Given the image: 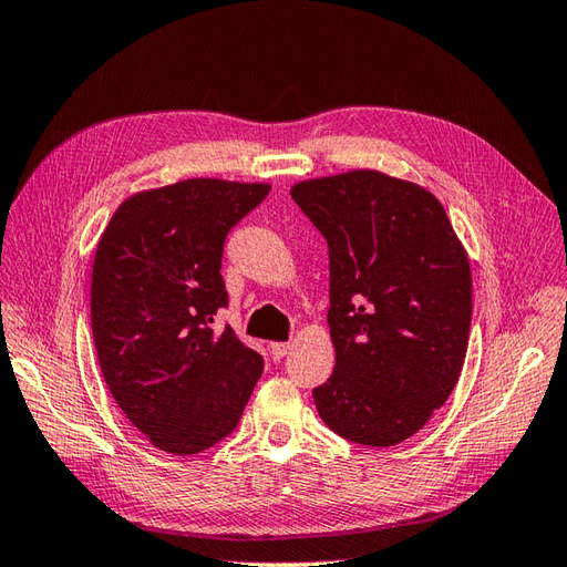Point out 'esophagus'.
I'll list each match as a JSON object with an SVG mask.
<instances>
[{
  "label": "esophagus",
  "instance_id": "34e87169",
  "mask_svg": "<svg viewBox=\"0 0 567 567\" xmlns=\"http://www.w3.org/2000/svg\"><path fill=\"white\" fill-rule=\"evenodd\" d=\"M269 352L279 362V359H284L290 352V342H269Z\"/></svg>",
  "mask_w": 567,
  "mask_h": 567
}]
</instances>
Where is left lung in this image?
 I'll use <instances>...</instances> for the list:
<instances>
[{
  "mask_svg": "<svg viewBox=\"0 0 567 567\" xmlns=\"http://www.w3.org/2000/svg\"><path fill=\"white\" fill-rule=\"evenodd\" d=\"M290 196L329 244L336 348L315 388L340 437L392 447L452 394L468 350V252L425 186L379 169L296 182Z\"/></svg>",
  "mask_w": 567,
  "mask_h": 567,
  "instance_id": "left-lung-1",
  "label": "left lung"
}]
</instances>
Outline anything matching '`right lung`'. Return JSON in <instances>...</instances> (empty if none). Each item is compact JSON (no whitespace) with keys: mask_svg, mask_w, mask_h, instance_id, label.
<instances>
[{"mask_svg":"<svg viewBox=\"0 0 567 567\" xmlns=\"http://www.w3.org/2000/svg\"><path fill=\"white\" fill-rule=\"evenodd\" d=\"M271 184L184 179L117 205L92 267V333L117 406L153 447L188 456L227 437L262 357L213 319L227 305L221 248Z\"/></svg>","mask_w":567,"mask_h":567,"instance_id":"add662e5","label":"right lung"}]
</instances>
